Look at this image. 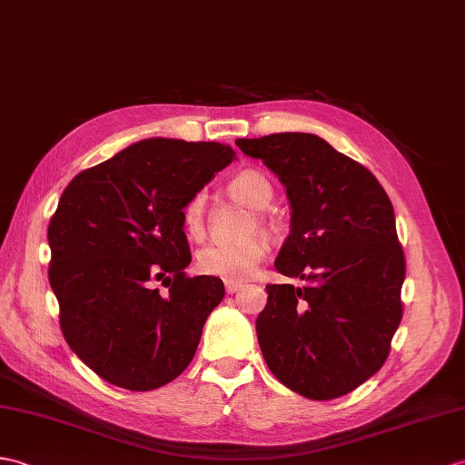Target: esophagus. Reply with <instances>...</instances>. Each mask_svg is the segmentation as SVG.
<instances>
[{"label": "esophagus", "instance_id": "34e87169", "mask_svg": "<svg viewBox=\"0 0 465 465\" xmlns=\"http://www.w3.org/2000/svg\"><path fill=\"white\" fill-rule=\"evenodd\" d=\"M243 285L242 283H237V282H225V291H228L230 295H233V293H237V291H240Z\"/></svg>", "mask_w": 465, "mask_h": 465}]
</instances>
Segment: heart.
Listing matches in <instances>:
<instances>
[{
	"mask_svg": "<svg viewBox=\"0 0 465 465\" xmlns=\"http://www.w3.org/2000/svg\"><path fill=\"white\" fill-rule=\"evenodd\" d=\"M232 198L245 203L252 210H265L273 198V190L269 180L257 170H243L233 176L228 183ZM203 206H206V193H192L182 208L183 232L192 240H200L206 232L203 222ZM262 222V218H259ZM267 253V242L262 235L237 243H210L198 252V269L203 275L220 277L223 282H243L252 277L257 265Z\"/></svg>",
	"mask_w": 465,
	"mask_h": 465,
	"instance_id": "heart-1",
	"label": "heart"
}]
</instances>
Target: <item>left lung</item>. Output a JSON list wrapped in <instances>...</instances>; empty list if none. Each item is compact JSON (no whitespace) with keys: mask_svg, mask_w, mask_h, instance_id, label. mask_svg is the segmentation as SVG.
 <instances>
[{"mask_svg":"<svg viewBox=\"0 0 465 465\" xmlns=\"http://www.w3.org/2000/svg\"><path fill=\"white\" fill-rule=\"evenodd\" d=\"M235 144L279 176L291 232L275 259L303 285H267L255 331L275 379L311 401L352 392L381 371L402 319L404 252L391 198L359 162L307 133Z\"/></svg>","mask_w":465,"mask_h":465,"instance_id":"left-lung-1","label":"left lung"}]
</instances>
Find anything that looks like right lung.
<instances>
[{
    "label": "right lung",
    "mask_w": 465,
    "mask_h": 465,
    "mask_svg": "<svg viewBox=\"0 0 465 465\" xmlns=\"http://www.w3.org/2000/svg\"><path fill=\"white\" fill-rule=\"evenodd\" d=\"M233 158L228 144L148 138L64 188L47 230L49 283L64 341L103 381L154 391L192 362L225 289L183 273L182 208Z\"/></svg>",
    "instance_id": "right-lung-1"
}]
</instances>
